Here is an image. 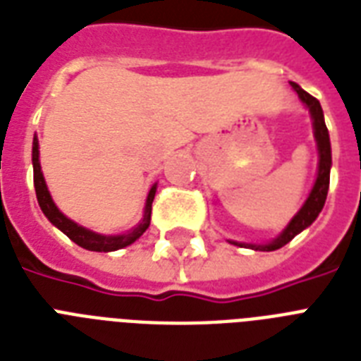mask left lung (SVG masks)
<instances>
[{
  "label": "left lung",
  "mask_w": 361,
  "mask_h": 361,
  "mask_svg": "<svg viewBox=\"0 0 361 361\" xmlns=\"http://www.w3.org/2000/svg\"><path fill=\"white\" fill-rule=\"evenodd\" d=\"M291 87L297 90L298 98L302 99L306 107L312 113L313 120V133H315V140H317V150H319V172L317 180H315V185H313L312 192L307 196V200L304 202V206L300 207L297 215L293 216L291 222L287 224L286 230L272 239L271 243L267 245H247V243H235L231 241L233 245H239V247H250L254 250H263V252H272L282 248L283 245L291 241L293 237L298 235L300 231L306 230L310 224H312L315 219L319 216L321 209H323L324 202H326L328 187H330V166H332V150H330V137H328L326 124H324V114L321 109V104H319L317 98H313L312 94H307L306 90H302L297 83H291Z\"/></svg>",
  "instance_id": "obj_1"
}]
</instances>
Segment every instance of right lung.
Returning a JSON list of instances; mask_svg holds the SVG:
<instances>
[{
  "label": "right lung",
  "mask_w": 361,
  "mask_h": 361,
  "mask_svg": "<svg viewBox=\"0 0 361 361\" xmlns=\"http://www.w3.org/2000/svg\"><path fill=\"white\" fill-rule=\"evenodd\" d=\"M33 181H35V190H37V200L38 206L42 209V213L48 216V221L57 226L59 230L63 231L64 235H68L75 245H79L81 248H87V250L92 252H113L118 250V248H124L131 243H135L139 239L148 226H150V216H152V202H154L155 189L157 185H154L148 192V198H146V207H145V216L142 221L139 222V226H135L133 230L128 231V233H122V235H102V233H96L92 230H87V228L79 226L74 221H70L68 216H64L61 211L57 209L55 202L51 200L49 196V190L46 187V181H44L42 171H40V161H38V139L35 135L33 139Z\"/></svg>",
  "instance_id": "right-lung-1"
}]
</instances>
